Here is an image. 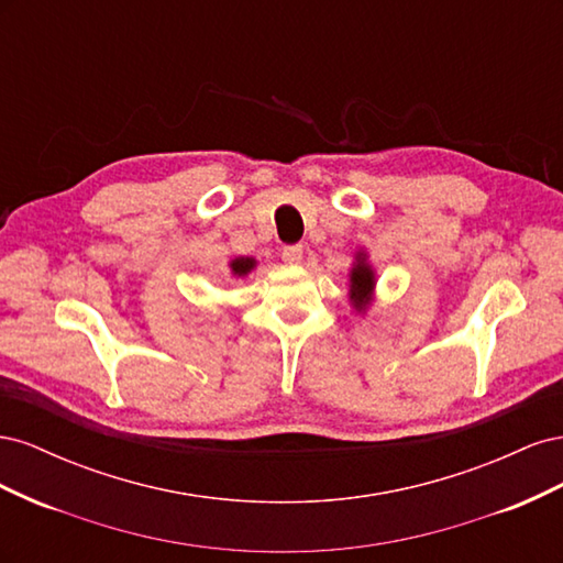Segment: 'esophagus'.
<instances>
[{
	"label": "esophagus",
	"mask_w": 563,
	"mask_h": 563,
	"mask_svg": "<svg viewBox=\"0 0 563 563\" xmlns=\"http://www.w3.org/2000/svg\"><path fill=\"white\" fill-rule=\"evenodd\" d=\"M282 261L286 263V265H298L300 261H302V246H286L284 251H282Z\"/></svg>",
	"instance_id": "obj_1"
}]
</instances>
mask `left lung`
I'll return each mask as SVG.
<instances>
[{"label": "left lung", "mask_w": 563, "mask_h": 563, "mask_svg": "<svg viewBox=\"0 0 563 563\" xmlns=\"http://www.w3.org/2000/svg\"><path fill=\"white\" fill-rule=\"evenodd\" d=\"M373 298H376V269L368 263V253L360 249L354 253L350 269V305L354 312L364 314L371 308Z\"/></svg>", "instance_id": "8db88e82"}]
</instances>
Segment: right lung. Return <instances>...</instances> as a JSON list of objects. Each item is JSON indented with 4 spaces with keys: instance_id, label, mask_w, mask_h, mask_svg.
<instances>
[{
    "instance_id": "obj_1",
    "label": "right lung",
    "mask_w": 563,
    "mask_h": 563,
    "mask_svg": "<svg viewBox=\"0 0 563 563\" xmlns=\"http://www.w3.org/2000/svg\"><path fill=\"white\" fill-rule=\"evenodd\" d=\"M255 265H258V261H255V258H246V255H240V258L230 261V272H232V277L240 279V277H246Z\"/></svg>"
}]
</instances>
